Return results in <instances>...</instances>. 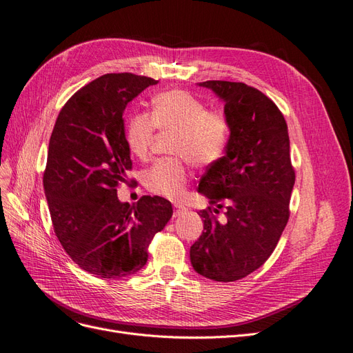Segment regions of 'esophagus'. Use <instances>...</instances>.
<instances>
[{
	"label": "esophagus",
	"mask_w": 353,
	"mask_h": 353,
	"mask_svg": "<svg viewBox=\"0 0 353 353\" xmlns=\"http://www.w3.org/2000/svg\"><path fill=\"white\" fill-rule=\"evenodd\" d=\"M186 211V207L183 205H174V217H179V215H181Z\"/></svg>",
	"instance_id": "34e87169"
}]
</instances>
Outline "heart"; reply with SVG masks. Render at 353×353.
Returning a JSON list of instances; mask_svg holds the SVG:
<instances>
[{
    "label": "heart",
    "instance_id": "heart-1",
    "mask_svg": "<svg viewBox=\"0 0 353 353\" xmlns=\"http://www.w3.org/2000/svg\"><path fill=\"white\" fill-rule=\"evenodd\" d=\"M155 129L174 132L170 151L145 173L148 190L168 199L185 195L190 161L198 167L220 163L230 143L232 126L223 111L208 110L201 99L183 89H167L151 99L150 116L134 114L124 130L132 155L146 160L155 141Z\"/></svg>",
    "mask_w": 353,
    "mask_h": 353
}]
</instances>
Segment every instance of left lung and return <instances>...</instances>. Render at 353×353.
Masks as SVG:
<instances>
[{
  "label": "left lung",
  "instance_id": "1",
  "mask_svg": "<svg viewBox=\"0 0 353 353\" xmlns=\"http://www.w3.org/2000/svg\"><path fill=\"white\" fill-rule=\"evenodd\" d=\"M201 86L225 101L232 136L223 160L201 179L198 190L211 207L199 212L203 232L190 246V263L203 277L236 281L270 258L290 217L294 168L288 124L256 88L225 81ZM221 208L225 220L219 222Z\"/></svg>",
  "mask_w": 353,
  "mask_h": 353
}]
</instances>
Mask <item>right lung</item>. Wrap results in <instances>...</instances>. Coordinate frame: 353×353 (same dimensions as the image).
<instances>
[{
	"instance_id": "obj_1",
	"label": "right lung",
	"mask_w": 353,
	"mask_h": 353,
	"mask_svg": "<svg viewBox=\"0 0 353 353\" xmlns=\"http://www.w3.org/2000/svg\"><path fill=\"white\" fill-rule=\"evenodd\" d=\"M155 83L133 73L101 76L65 102L51 133L43 189L55 236L79 267L101 279L138 272L173 215L161 196L134 205L117 198L132 170L123 112Z\"/></svg>"
}]
</instances>
